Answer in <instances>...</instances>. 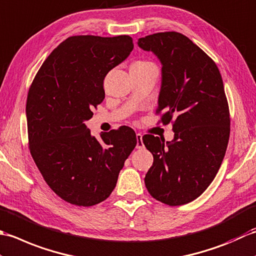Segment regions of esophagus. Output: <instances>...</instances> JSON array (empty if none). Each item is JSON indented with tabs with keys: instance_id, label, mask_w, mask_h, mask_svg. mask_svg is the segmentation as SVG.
<instances>
[{
	"instance_id": "1",
	"label": "esophagus",
	"mask_w": 256,
	"mask_h": 256,
	"mask_svg": "<svg viewBox=\"0 0 256 256\" xmlns=\"http://www.w3.org/2000/svg\"><path fill=\"white\" fill-rule=\"evenodd\" d=\"M136 138H137V146H136V148L142 149L144 147V142H142V134L138 132L137 134H136Z\"/></svg>"
}]
</instances>
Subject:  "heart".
<instances>
[{"label": "heart", "instance_id": "1", "mask_svg": "<svg viewBox=\"0 0 256 256\" xmlns=\"http://www.w3.org/2000/svg\"><path fill=\"white\" fill-rule=\"evenodd\" d=\"M148 66H154V65L148 60H137L132 65V67H148Z\"/></svg>", "mask_w": 256, "mask_h": 256}]
</instances>
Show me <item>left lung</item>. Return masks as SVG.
I'll return each instance as SVG.
<instances>
[{"mask_svg":"<svg viewBox=\"0 0 256 256\" xmlns=\"http://www.w3.org/2000/svg\"><path fill=\"white\" fill-rule=\"evenodd\" d=\"M162 64V82L156 114L172 124L171 142L144 134L154 156L144 178L156 200L171 206L200 196L216 178L230 138V112L218 66L184 34L164 32L138 40Z\"/></svg>","mask_w":256,"mask_h":256,"instance_id":"8db88e82","label":"left lung"}]
</instances>
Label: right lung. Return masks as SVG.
<instances>
[{
    "instance_id": "obj_1",
    "label": "right lung",
    "mask_w": 256,
    "mask_h": 256,
    "mask_svg": "<svg viewBox=\"0 0 256 256\" xmlns=\"http://www.w3.org/2000/svg\"><path fill=\"white\" fill-rule=\"evenodd\" d=\"M132 48L128 35L70 36L48 55L28 90L30 152L46 184L72 204L106 200L137 144L130 127L102 132L98 140L85 124L105 98L107 72Z\"/></svg>"
}]
</instances>
